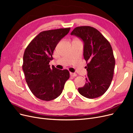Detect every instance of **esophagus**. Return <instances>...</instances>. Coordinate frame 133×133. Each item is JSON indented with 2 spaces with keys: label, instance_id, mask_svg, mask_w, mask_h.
<instances>
[{
  "label": "esophagus",
  "instance_id": "esophagus-1",
  "mask_svg": "<svg viewBox=\"0 0 133 133\" xmlns=\"http://www.w3.org/2000/svg\"><path fill=\"white\" fill-rule=\"evenodd\" d=\"M70 75L71 76H73V77H75V76H77V74H76V73H70Z\"/></svg>",
  "mask_w": 133,
  "mask_h": 133
}]
</instances>
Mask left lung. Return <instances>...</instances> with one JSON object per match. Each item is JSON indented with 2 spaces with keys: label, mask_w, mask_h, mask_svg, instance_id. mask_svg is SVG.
Returning a JSON list of instances; mask_svg holds the SVG:
<instances>
[{
  "label": "left lung",
  "mask_w": 133,
  "mask_h": 133,
  "mask_svg": "<svg viewBox=\"0 0 133 133\" xmlns=\"http://www.w3.org/2000/svg\"><path fill=\"white\" fill-rule=\"evenodd\" d=\"M71 35L83 41L87 64V83L78 88L79 92L87 98H98L108 89L113 78L115 61L111 46L99 31L90 26L76 27Z\"/></svg>",
  "instance_id": "left-lung-1"
}]
</instances>
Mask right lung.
Masks as SVG:
<instances>
[{
	"instance_id": "obj_1",
	"label": "right lung",
	"mask_w": 133,
	"mask_h": 133,
	"mask_svg": "<svg viewBox=\"0 0 133 133\" xmlns=\"http://www.w3.org/2000/svg\"><path fill=\"white\" fill-rule=\"evenodd\" d=\"M70 28L43 31L32 40L23 55V70L30 90L37 98L50 101L61 94L69 71L60 70L49 62L58 43Z\"/></svg>"
}]
</instances>
